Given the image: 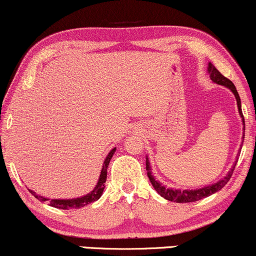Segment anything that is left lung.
<instances>
[{"label":"left lung","instance_id":"1","mask_svg":"<svg viewBox=\"0 0 256 256\" xmlns=\"http://www.w3.org/2000/svg\"><path fill=\"white\" fill-rule=\"evenodd\" d=\"M208 72L210 74L211 80H212V82L220 84V85H223V86L228 88L230 90H231L233 94H234L236 99V104H238L239 113L242 118L244 124H245V120H244L242 110V102H240L239 94H238V91H236L234 84H233L228 78H226V77L222 75V74L218 72L216 68H214V66L212 64H209ZM244 136H245V135H244ZM234 168H236V164L233 165V168L231 170H230V172L226 174V176H224V179L220 180L218 182H216L214 184H211V186L203 187V188H201V190H172V188H166V187L162 186L160 182H158V181L154 178L152 173H151V168H150L149 160H148V158H146V168L148 176H149L150 182L152 184V186L156 190V192H157L160 196H162L164 198L168 200V201L176 202V203L195 202V201H198V200L208 198V196L212 195L214 192L220 190L222 188H223L225 184L228 182V180L231 179L233 171H234Z\"/></svg>","mask_w":256,"mask_h":256}]
</instances>
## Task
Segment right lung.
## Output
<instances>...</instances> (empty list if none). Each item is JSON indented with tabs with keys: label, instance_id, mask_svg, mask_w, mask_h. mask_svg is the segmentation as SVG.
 Here are the masks:
<instances>
[{
	"label": "right lung",
	"instance_id": "right-lung-1",
	"mask_svg": "<svg viewBox=\"0 0 256 256\" xmlns=\"http://www.w3.org/2000/svg\"><path fill=\"white\" fill-rule=\"evenodd\" d=\"M116 148H114V149L110 150V154H107L105 162H104V166H102L100 176H99L97 186L94 187V190H92L91 192H88V194H86L85 196H82V198H72V200H50V198H42V196L36 195V192L32 190H30V192H31V194L34 196L36 198L40 200L42 202L47 201L48 204H50V206H54V208H58V209H64V210L80 209L84 206L90 204V203L97 201V200L100 198L104 188H105V182H106V178H107V168H108L110 159H112L114 152H116Z\"/></svg>",
	"mask_w": 256,
	"mask_h": 256
}]
</instances>
